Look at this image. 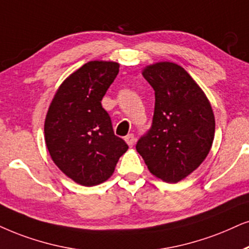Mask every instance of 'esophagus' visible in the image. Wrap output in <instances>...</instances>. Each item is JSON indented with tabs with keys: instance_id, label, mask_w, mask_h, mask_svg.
<instances>
[{
	"instance_id": "1",
	"label": "esophagus",
	"mask_w": 249,
	"mask_h": 249,
	"mask_svg": "<svg viewBox=\"0 0 249 249\" xmlns=\"http://www.w3.org/2000/svg\"><path fill=\"white\" fill-rule=\"evenodd\" d=\"M125 141H126V143L128 144V146L130 147H132L134 144V142H135V137H134V134H127L126 137H125Z\"/></svg>"
}]
</instances>
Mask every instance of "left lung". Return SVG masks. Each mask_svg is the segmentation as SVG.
I'll use <instances>...</instances> for the list:
<instances>
[{
	"mask_svg": "<svg viewBox=\"0 0 249 249\" xmlns=\"http://www.w3.org/2000/svg\"><path fill=\"white\" fill-rule=\"evenodd\" d=\"M155 90L152 126L137 152L154 176L178 182L204 161L215 135V117L202 89L181 67L170 62L142 72Z\"/></svg>",
	"mask_w": 249,
	"mask_h": 249,
	"instance_id": "8db88e82",
	"label": "left lung"
}]
</instances>
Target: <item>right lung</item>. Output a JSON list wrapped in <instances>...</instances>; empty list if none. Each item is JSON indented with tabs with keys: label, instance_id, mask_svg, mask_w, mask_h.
<instances>
[{
	"label": "right lung",
	"instance_id": "obj_1",
	"mask_svg": "<svg viewBox=\"0 0 249 249\" xmlns=\"http://www.w3.org/2000/svg\"><path fill=\"white\" fill-rule=\"evenodd\" d=\"M119 71L92 61L64 80L47 112L45 139L53 161L78 184L95 186L114 174L127 143L114 133L101 101Z\"/></svg>",
	"mask_w": 249,
	"mask_h": 249
}]
</instances>
